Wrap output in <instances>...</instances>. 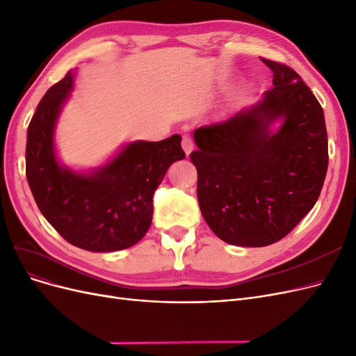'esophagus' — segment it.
Segmentation results:
<instances>
[{
    "label": "esophagus",
    "instance_id": "1",
    "mask_svg": "<svg viewBox=\"0 0 356 356\" xmlns=\"http://www.w3.org/2000/svg\"><path fill=\"white\" fill-rule=\"evenodd\" d=\"M181 145H182V149H184L186 152V154L188 156L193 149H195V143H193V139L190 138V136H182V143H181Z\"/></svg>",
    "mask_w": 356,
    "mask_h": 356
}]
</instances>
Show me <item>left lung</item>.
Returning <instances> with one entry per match:
<instances>
[{
  "mask_svg": "<svg viewBox=\"0 0 356 356\" xmlns=\"http://www.w3.org/2000/svg\"><path fill=\"white\" fill-rule=\"evenodd\" d=\"M273 72L263 99L227 120L197 127L190 154L197 199L218 238L238 246L272 245L316 203L328 168L322 106L300 75L261 59ZM282 120L277 131H270Z\"/></svg>",
  "mask_w": 356,
  "mask_h": 356,
  "instance_id": "left-lung-1",
  "label": "left lung"
}]
</instances>
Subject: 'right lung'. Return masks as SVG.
<instances>
[{
    "label": "right lung",
    "mask_w": 356,
    "mask_h": 356,
    "mask_svg": "<svg viewBox=\"0 0 356 356\" xmlns=\"http://www.w3.org/2000/svg\"><path fill=\"white\" fill-rule=\"evenodd\" d=\"M74 74L68 71L51 86L32 115L26 136L28 184L41 213L67 242L92 252L126 250L152 225L154 191L169 166L186 157L181 136L127 144L88 174L62 166L53 135Z\"/></svg>",
    "instance_id": "right-lung-1"
}]
</instances>
